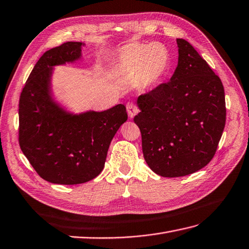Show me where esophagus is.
Here are the masks:
<instances>
[{
    "mask_svg": "<svg viewBox=\"0 0 249 249\" xmlns=\"http://www.w3.org/2000/svg\"><path fill=\"white\" fill-rule=\"evenodd\" d=\"M126 109H127V112H128L129 118H134L135 115L139 112V109H138V107L135 105L134 103H128V104H127Z\"/></svg>",
    "mask_w": 249,
    "mask_h": 249,
    "instance_id": "1",
    "label": "esophagus"
}]
</instances>
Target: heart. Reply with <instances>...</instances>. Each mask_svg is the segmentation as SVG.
<instances>
[{
	"label": "heart",
	"instance_id": "obj_1",
	"mask_svg": "<svg viewBox=\"0 0 249 249\" xmlns=\"http://www.w3.org/2000/svg\"><path fill=\"white\" fill-rule=\"evenodd\" d=\"M171 65L169 51L160 43H130L120 50L114 72L120 77H137L143 89L157 86Z\"/></svg>",
	"mask_w": 249,
	"mask_h": 249
}]
</instances>
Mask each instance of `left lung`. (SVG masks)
Listing matches in <instances>:
<instances>
[{"label": "left lung", "instance_id": "8db88e82", "mask_svg": "<svg viewBox=\"0 0 249 249\" xmlns=\"http://www.w3.org/2000/svg\"><path fill=\"white\" fill-rule=\"evenodd\" d=\"M178 65L169 83L137 98L134 118L144 159L162 177L203 169L214 156L226 121L221 79L184 39H177Z\"/></svg>", "mask_w": 249, "mask_h": 249}]
</instances>
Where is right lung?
I'll use <instances>...</instances> for the list:
<instances>
[{
    "instance_id": "add662e5",
    "label": "right lung",
    "mask_w": 249,
    "mask_h": 249,
    "mask_svg": "<svg viewBox=\"0 0 249 249\" xmlns=\"http://www.w3.org/2000/svg\"><path fill=\"white\" fill-rule=\"evenodd\" d=\"M85 45L71 41L46 51L20 96L21 151L39 176L52 183L78 184L100 175L111 140L127 120L122 104L76 113L56 98L55 68L78 62Z\"/></svg>"
}]
</instances>
